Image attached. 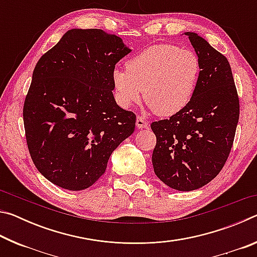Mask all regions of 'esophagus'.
Wrapping results in <instances>:
<instances>
[{
	"label": "esophagus",
	"instance_id": "esophagus-1",
	"mask_svg": "<svg viewBox=\"0 0 257 257\" xmlns=\"http://www.w3.org/2000/svg\"><path fill=\"white\" fill-rule=\"evenodd\" d=\"M136 124H137V127L139 128V129H142V128H147L149 127V122H147V121L143 118V116H137V120H136Z\"/></svg>",
	"mask_w": 257,
	"mask_h": 257
}]
</instances>
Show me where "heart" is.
Returning <instances> with one entry per match:
<instances>
[{"label": "heart", "instance_id": "1", "mask_svg": "<svg viewBox=\"0 0 257 257\" xmlns=\"http://www.w3.org/2000/svg\"><path fill=\"white\" fill-rule=\"evenodd\" d=\"M125 70L112 76L115 98L121 106L138 102L144 90L149 106L170 116L188 105L201 76V60L193 50L176 45L151 46L127 61Z\"/></svg>", "mask_w": 257, "mask_h": 257}]
</instances>
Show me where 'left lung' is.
Masks as SVG:
<instances>
[{"mask_svg": "<svg viewBox=\"0 0 257 257\" xmlns=\"http://www.w3.org/2000/svg\"><path fill=\"white\" fill-rule=\"evenodd\" d=\"M201 60V76L188 105L152 122L155 175L172 189L201 188L219 175L231 151L239 98L227 58L195 33H185Z\"/></svg>", "mask_w": 257, "mask_h": 257, "instance_id": "left-lung-1", "label": "left lung"}]
</instances>
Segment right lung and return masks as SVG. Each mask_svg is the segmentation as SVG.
<instances>
[{
  "label": "right lung",
  "instance_id": "add662e5",
  "mask_svg": "<svg viewBox=\"0 0 257 257\" xmlns=\"http://www.w3.org/2000/svg\"><path fill=\"white\" fill-rule=\"evenodd\" d=\"M130 51L102 29H71L38 60L24 124L35 167L52 184L88 188L134 133L136 115L112 93L115 64Z\"/></svg>",
  "mask_w": 257,
  "mask_h": 257
}]
</instances>
